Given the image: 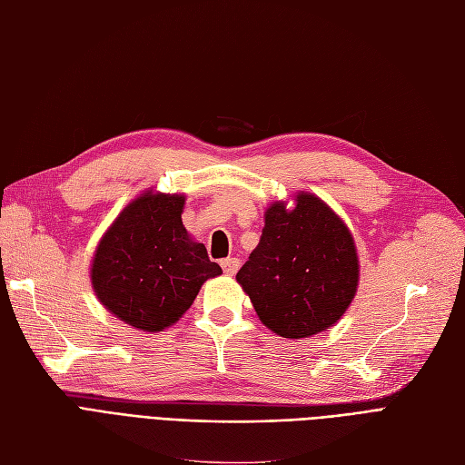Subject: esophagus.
<instances>
[{"label": "esophagus", "instance_id": "34e87169", "mask_svg": "<svg viewBox=\"0 0 465 465\" xmlns=\"http://www.w3.org/2000/svg\"><path fill=\"white\" fill-rule=\"evenodd\" d=\"M222 268H223V272H226L228 276H233L237 272V268H239V261L237 259H223L222 261Z\"/></svg>", "mask_w": 465, "mask_h": 465}]
</instances>
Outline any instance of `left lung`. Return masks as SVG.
Listing matches in <instances>:
<instances>
[{
	"instance_id": "left-lung-1",
	"label": "left lung",
	"mask_w": 465,
	"mask_h": 465,
	"mask_svg": "<svg viewBox=\"0 0 465 465\" xmlns=\"http://www.w3.org/2000/svg\"><path fill=\"white\" fill-rule=\"evenodd\" d=\"M235 278L266 328L299 340L341 319L357 292L359 259L341 218L299 193L292 211L268 206L261 242Z\"/></svg>"
}]
</instances>
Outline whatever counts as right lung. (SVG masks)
Here are the masks:
<instances>
[{
    "mask_svg": "<svg viewBox=\"0 0 465 465\" xmlns=\"http://www.w3.org/2000/svg\"><path fill=\"white\" fill-rule=\"evenodd\" d=\"M183 204V194L146 191L124 208L96 247V297L139 331L162 332L177 322L203 283L222 274L206 247L187 233Z\"/></svg>",
    "mask_w": 465,
    "mask_h": 465,
    "instance_id": "right-lung-1",
    "label": "right lung"
}]
</instances>
